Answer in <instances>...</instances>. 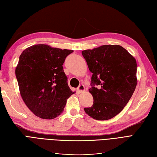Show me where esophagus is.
<instances>
[{
    "instance_id": "1",
    "label": "esophagus",
    "mask_w": 157,
    "mask_h": 157,
    "mask_svg": "<svg viewBox=\"0 0 157 157\" xmlns=\"http://www.w3.org/2000/svg\"><path fill=\"white\" fill-rule=\"evenodd\" d=\"M84 90H85V88H84V85H82V84H81V85H80V86L78 87V88H77V90L79 92H83L84 91Z\"/></svg>"
}]
</instances>
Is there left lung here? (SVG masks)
<instances>
[{
  "label": "left lung",
  "mask_w": 157,
  "mask_h": 157,
  "mask_svg": "<svg viewBox=\"0 0 157 157\" xmlns=\"http://www.w3.org/2000/svg\"><path fill=\"white\" fill-rule=\"evenodd\" d=\"M82 54L92 73L89 92L94 98L93 105L84 111L96 120L111 119L122 111L135 91L136 60L117 44L85 50Z\"/></svg>",
  "instance_id": "8db88e82"
}]
</instances>
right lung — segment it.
Instances as JSON below:
<instances>
[{
	"label": "right lung",
	"instance_id": "obj_1",
	"mask_svg": "<svg viewBox=\"0 0 157 157\" xmlns=\"http://www.w3.org/2000/svg\"><path fill=\"white\" fill-rule=\"evenodd\" d=\"M73 50L36 44L20 56L16 76L23 101L36 117L53 119L63 113L75 94L67 84L63 64Z\"/></svg>",
	"mask_w": 157,
	"mask_h": 157
}]
</instances>
